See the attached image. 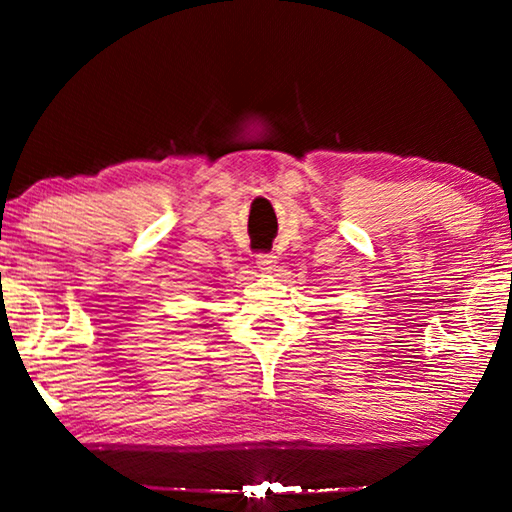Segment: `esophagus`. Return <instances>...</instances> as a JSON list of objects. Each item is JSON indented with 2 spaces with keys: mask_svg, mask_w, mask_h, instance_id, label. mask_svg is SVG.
<instances>
[{
  "mask_svg": "<svg viewBox=\"0 0 512 512\" xmlns=\"http://www.w3.org/2000/svg\"><path fill=\"white\" fill-rule=\"evenodd\" d=\"M275 264H277V255L275 253H259L257 255V268H259V271L271 273L273 268H275Z\"/></svg>",
  "mask_w": 512,
  "mask_h": 512,
  "instance_id": "esophagus-1",
  "label": "esophagus"
}]
</instances>
